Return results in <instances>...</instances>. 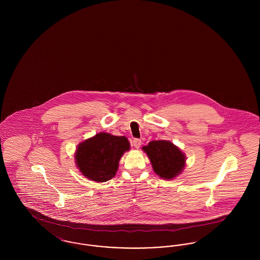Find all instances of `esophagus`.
Segmentation results:
<instances>
[{
  "label": "esophagus",
  "instance_id": "1",
  "mask_svg": "<svg viewBox=\"0 0 260 260\" xmlns=\"http://www.w3.org/2000/svg\"><path fill=\"white\" fill-rule=\"evenodd\" d=\"M141 143H142V142H141V140H140L139 138H135V139L133 140V145H134L136 149H138L140 147Z\"/></svg>",
  "mask_w": 260,
  "mask_h": 260
}]
</instances>
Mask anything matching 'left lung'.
<instances>
[{
    "mask_svg": "<svg viewBox=\"0 0 260 260\" xmlns=\"http://www.w3.org/2000/svg\"><path fill=\"white\" fill-rule=\"evenodd\" d=\"M142 150L147 154L154 172L161 178L171 180L182 173L185 154L171 141L154 140Z\"/></svg>",
    "mask_w": 260,
    "mask_h": 260,
    "instance_id": "8db88e82",
    "label": "left lung"
}]
</instances>
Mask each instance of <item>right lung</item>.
I'll return each instance as SVG.
<instances>
[{
  "mask_svg": "<svg viewBox=\"0 0 260 260\" xmlns=\"http://www.w3.org/2000/svg\"><path fill=\"white\" fill-rule=\"evenodd\" d=\"M129 142L125 136L99 133L81 142L75 153V161L80 172L88 179L105 182L115 176L119 161Z\"/></svg>",
  "mask_w": 260,
  "mask_h": 260,
  "instance_id": "add662e5",
  "label": "right lung"
}]
</instances>
